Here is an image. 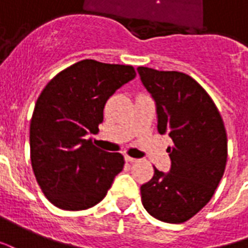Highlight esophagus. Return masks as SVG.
<instances>
[{"label": "esophagus", "instance_id": "obj_1", "mask_svg": "<svg viewBox=\"0 0 248 248\" xmlns=\"http://www.w3.org/2000/svg\"><path fill=\"white\" fill-rule=\"evenodd\" d=\"M125 161H126V162H131V164H133V162H137V161H139V160H137V158H133V157L125 156Z\"/></svg>", "mask_w": 248, "mask_h": 248}]
</instances>
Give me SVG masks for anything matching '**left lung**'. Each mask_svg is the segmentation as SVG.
I'll return each instance as SVG.
<instances>
[{
	"instance_id": "8db88e82",
	"label": "left lung",
	"mask_w": 248,
	"mask_h": 248,
	"mask_svg": "<svg viewBox=\"0 0 248 248\" xmlns=\"http://www.w3.org/2000/svg\"><path fill=\"white\" fill-rule=\"evenodd\" d=\"M142 86L156 104L157 129L168 135L169 171L155 168L141 185L145 210L168 223L185 222L211 200L225 173L227 136L216 104L198 83L178 71L139 67Z\"/></svg>"
}]
</instances>
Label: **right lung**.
I'll list each match as a JSON object with an SVG mask.
<instances>
[{
  "label": "right lung",
  "instance_id": "1",
  "mask_svg": "<svg viewBox=\"0 0 248 248\" xmlns=\"http://www.w3.org/2000/svg\"><path fill=\"white\" fill-rule=\"evenodd\" d=\"M135 78L132 66L84 59L52 78L39 95L30 123V156L52 205L92 207L123 170L120 153L102 151L86 137L97 132L109 96Z\"/></svg>",
  "mask_w": 248,
  "mask_h": 248
}]
</instances>
